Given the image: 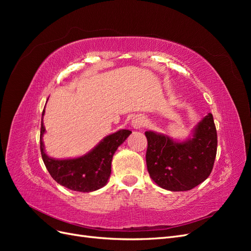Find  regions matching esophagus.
Masks as SVG:
<instances>
[{"mask_svg":"<svg viewBox=\"0 0 251 251\" xmlns=\"http://www.w3.org/2000/svg\"><path fill=\"white\" fill-rule=\"evenodd\" d=\"M144 125H146V123H144V119L141 116H135V117H133V119L131 121V126L134 128H140Z\"/></svg>","mask_w":251,"mask_h":251,"instance_id":"esophagus-1","label":"esophagus"}]
</instances>
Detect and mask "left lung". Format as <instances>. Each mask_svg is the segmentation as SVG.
I'll return each mask as SVG.
<instances>
[{
    "label": "left lung",
    "instance_id": "1",
    "mask_svg": "<svg viewBox=\"0 0 251 251\" xmlns=\"http://www.w3.org/2000/svg\"><path fill=\"white\" fill-rule=\"evenodd\" d=\"M147 166L155 183L171 192L189 191L206 180L217 154V131L210 113L185 140L147 131Z\"/></svg>",
    "mask_w": 251,
    "mask_h": 251
}]
</instances>
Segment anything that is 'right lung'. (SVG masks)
Returning a JSON list of instances; mask_svg holds the SVG:
<instances>
[{
    "mask_svg": "<svg viewBox=\"0 0 251 251\" xmlns=\"http://www.w3.org/2000/svg\"><path fill=\"white\" fill-rule=\"evenodd\" d=\"M42 114L41 153L43 161L57 183L75 192L90 193L97 191L108 183L111 175L113 155L120 144L132 133L128 130H119L105 136L96 146L80 157L56 159L49 157L45 151L43 136L46 132Z\"/></svg>",
    "mask_w": 251,
    "mask_h": 251,
    "instance_id": "right-lung-1",
    "label": "right lung"
}]
</instances>
